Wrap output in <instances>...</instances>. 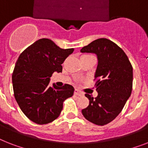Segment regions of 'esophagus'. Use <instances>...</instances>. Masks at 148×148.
Listing matches in <instances>:
<instances>
[{"label": "esophagus", "mask_w": 148, "mask_h": 148, "mask_svg": "<svg viewBox=\"0 0 148 148\" xmlns=\"http://www.w3.org/2000/svg\"><path fill=\"white\" fill-rule=\"evenodd\" d=\"M74 94L77 95V96H80V97L84 96V93L81 92L80 90H77V89H75V90H74Z\"/></svg>", "instance_id": "34e87169"}]
</instances>
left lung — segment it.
Instances as JSON below:
<instances>
[{
  "instance_id": "1",
  "label": "left lung",
  "mask_w": 148,
  "mask_h": 148,
  "mask_svg": "<svg viewBox=\"0 0 148 148\" xmlns=\"http://www.w3.org/2000/svg\"><path fill=\"white\" fill-rule=\"evenodd\" d=\"M81 52L95 53L98 64L95 73L98 96L85 94L89 106L82 109L83 116L97 125L111 122L122 112L132 90L133 68L128 56L109 39L101 38L83 47Z\"/></svg>"
}]
</instances>
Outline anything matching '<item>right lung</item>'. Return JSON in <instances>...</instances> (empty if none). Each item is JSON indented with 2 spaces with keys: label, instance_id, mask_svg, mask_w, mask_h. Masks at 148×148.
Returning a JSON list of instances; mask_svg holds the SVG:
<instances>
[{
  "label": "right lung",
  "instance_id": "add662e5",
  "mask_svg": "<svg viewBox=\"0 0 148 148\" xmlns=\"http://www.w3.org/2000/svg\"><path fill=\"white\" fill-rule=\"evenodd\" d=\"M74 49H61L53 41L40 39L18 58L12 74L14 97L20 109L32 122L45 125L59 116L63 103L74 94L70 84L49 86L54 72L62 71V64Z\"/></svg>",
  "mask_w": 148,
  "mask_h": 148
}]
</instances>
